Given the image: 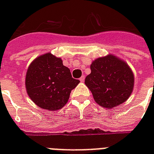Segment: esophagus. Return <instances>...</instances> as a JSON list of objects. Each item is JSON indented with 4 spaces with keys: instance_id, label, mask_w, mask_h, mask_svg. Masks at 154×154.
I'll return each mask as SVG.
<instances>
[{
    "instance_id": "esophagus-1",
    "label": "esophagus",
    "mask_w": 154,
    "mask_h": 154,
    "mask_svg": "<svg viewBox=\"0 0 154 154\" xmlns=\"http://www.w3.org/2000/svg\"><path fill=\"white\" fill-rule=\"evenodd\" d=\"M84 80H85V77H84V76H82V77L80 78V81H81V82H83Z\"/></svg>"
}]
</instances>
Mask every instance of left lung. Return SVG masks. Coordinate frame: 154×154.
Masks as SVG:
<instances>
[{
    "mask_svg": "<svg viewBox=\"0 0 154 154\" xmlns=\"http://www.w3.org/2000/svg\"><path fill=\"white\" fill-rule=\"evenodd\" d=\"M85 84L98 105L113 108L125 102L134 87V75L124 61L113 55L97 58L91 65Z\"/></svg>",
    "mask_w": 154,
    "mask_h": 154,
    "instance_id": "1",
    "label": "left lung"
}]
</instances>
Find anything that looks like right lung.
<instances>
[{
    "label": "right lung",
    "instance_id": "obj_1",
    "mask_svg": "<svg viewBox=\"0 0 154 154\" xmlns=\"http://www.w3.org/2000/svg\"><path fill=\"white\" fill-rule=\"evenodd\" d=\"M79 82L72 78L70 69L63 66L60 57L50 53L32 62L25 78L29 97L38 107L48 110L63 107Z\"/></svg>",
    "mask_w": 154,
    "mask_h": 154
}]
</instances>
